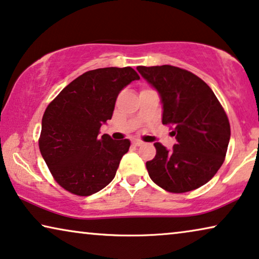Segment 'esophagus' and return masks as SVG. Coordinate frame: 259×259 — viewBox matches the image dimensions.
<instances>
[{"mask_svg":"<svg viewBox=\"0 0 259 259\" xmlns=\"http://www.w3.org/2000/svg\"><path fill=\"white\" fill-rule=\"evenodd\" d=\"M143 144V142L140 141V140H134L133 141V145L134 147H140V145Z\"/></svg>","mask_w":259,"mask_h":259,"instance_id":"34e87169","label":"esophagus"}]
</instances>
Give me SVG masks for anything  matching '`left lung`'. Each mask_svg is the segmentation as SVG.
<instances>
[{
  "label": "left lung",
  "instance_id": "1",
  "mask_svg": "<svg viewBox=\"0 0 259 259\" xmlns=\"http://www.w3.org/2000/svg\"><path fill=\"white\" fill-rule=\"evenodd\" d=\"M159 94L162 123L174 125L177 143L167 149L155 143L147 162L149 176L164 190L182 194L207 183L224 162L230 123L216 95L192 72L174 65L137 67Z\"/></svg>",
  "mask_w": 259,
  "mask_h": 259
}]
</instances>
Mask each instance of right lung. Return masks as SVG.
<instances>
[{"label":"right lung","instance_id":"1","mask_svg":"<svg viewBox=\"0 0 259 259\" xmlns=\"http://www.w3.org/2000/svg\"><path fill=\"white\" fill-rule=\"evenodd\" d=\"M140 76L133 68H100L78 76L47 107L39 151L62 188L90 196L114 180L129 140L100 137L122 89Z\"/></svg>","mask_w":259,"mask_h":259}]
</instances>
